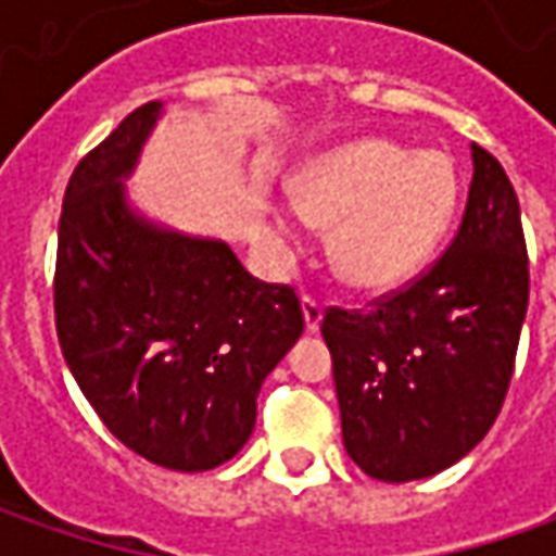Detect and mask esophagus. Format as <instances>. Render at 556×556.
<instances>
[{
    "mask_svg": "<svg viewBox=\"0 0 556 556\" xmlns=\"http://www.w3.org/2000/svg\"><path fill=\"white\" fill-rule=\"evenodd\" d=\"M321 303L315 296H303V318H306V331H318L321 328Z\"/></svg>",
    "mask_w": 556,
    "mask_h": 556,
    "instance_id": "esophagus-1",
    "label": "esophagus"
}]
</instances>
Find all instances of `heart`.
Returning <instances> with one entry per match:
<instances>
[{
    "label": "heart",
    "mask_w": 556,
    "mask_h": 556,
    "mask_svg": "<svg viewBox=\"0 0 556 556\" xmlns=\"http://www.w3.org/2000/svg\"><path fill=\"white\" fill-rule=\"evenodd\" d=\"M290 203L268 213L278 244L303 247V223L331 225L333 271L358 290H393L437 256L458 210V173L439 151L362 139L312 157Z\"/></svg>",
    "instance_id": "1"
}]
</instances>
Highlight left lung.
<instances>
[{
  "mask_svg": "<svg viewBox=\"0 0 556 556\" xmlns=\"http://www.w3.org/2000/svg\"><path fill=\"white\" fill-rule=\"evenodd\" d=\"M458 235L412 288L371 312L328 309L346 455L374 480H427L480 445L502 412L529 306L520 201L489 151Z\"/></svg>",
  "mask_w": 556,
  "mask_h": 556,
  "instance_id": "obj_1",
  "label": "left lung"
}]
</instances>
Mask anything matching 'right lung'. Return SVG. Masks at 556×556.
Segmentation results:
<instances>
[{
	"instance_id": "add662e5",
	"label": "right lung",
	"mask_w": 556,
	"mask_h": 556,
	"mask_svg": "<svg viewBox=\"0 0 556 556\" xmlns=\"http://www.w3.org/2000/svg\"><path fill=\"white\" fill-rule=\"evenodd\" d=\"M161 114L163 101L141 104L76 163L58 223L54 325L104 427L151 464L201 473L244 448L303 309L225 241L132 206L126 179Z\"/></svg>"
}]
</instances>
